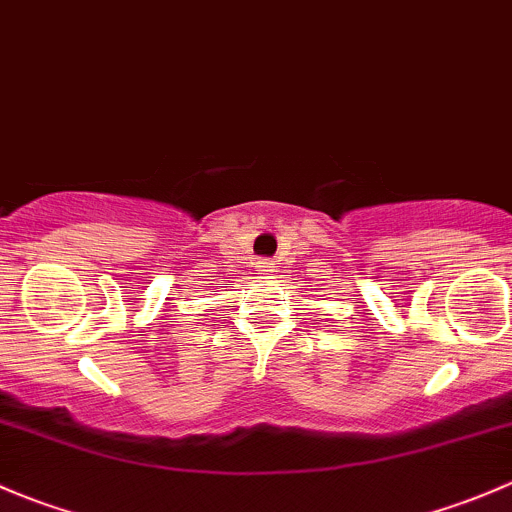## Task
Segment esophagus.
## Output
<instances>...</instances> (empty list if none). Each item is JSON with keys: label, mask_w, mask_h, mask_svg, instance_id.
I'll use <instances>...</instances> for the list:
<instances>
[{"label": "esophagus", "mask_w": 512, "mask_h": 512, "mask_svg": "<svg viewBox=\"0 0 512 512\" xmlns=\"http://www.w3.org/2000/svg\"><path fill=\"white\" fill-rule=\"evenodd\" d=\"M258 271H263V273L273 271V261H271V258H261V261H258Z\"/></svg>", "instance_id": "esophagus-1"}]
</instances>
